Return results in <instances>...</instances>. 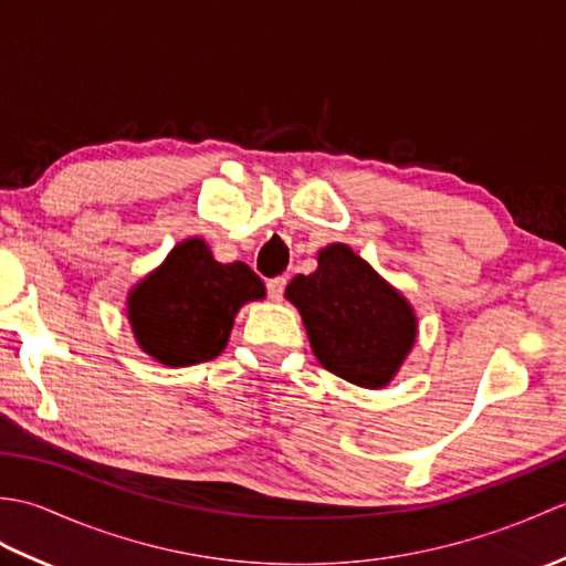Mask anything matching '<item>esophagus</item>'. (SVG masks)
Instances as JSON below:
<instances>
[{"instance_id": "34e87169", "label": "esophagus", "mask_w": 566, "mask_h": 566, "mask_svg": "<svg viewBox=\"0 0 566 566\" xmlns=\"http://www.w3.org/2000/svg\"><path fill=\"white\" fill-rule=\"evenodd\" d=\"M284 286H286L284 276H274V280H270V282H268V294H270V298H274V302H280L282 294H284Z\"/></svg>"}]
</instances>
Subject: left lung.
I'll return each mask as SVG.
<instances>
[{"mask_svg":"<svg viewBox=\"0 0 566 566\" xmlns=\"http://www.w3.org/2000/svg\"><path fill=\"white\" fill-rule=\"evenodd\" d=\"M286 298L302 314L318 363L357 387H387L413 347L411 306L343 243L323 248L318 270L294 276Z\"/></svg>","mask_w":566,"mask_h":566,"instance_id":"left-lung-1","label":"left lung"}]
</instances>
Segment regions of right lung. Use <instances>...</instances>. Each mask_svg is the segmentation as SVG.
<instances>
[{
    "label": "right lung",
    "instance_id": "add662e5",
    "mask_svg": "<svg viewBox=\"0 0 566 566\" xmlns=\"http://www.w3.org/2000/svg\"><path fill=\"white\" fill-rule=\"evenodd\" d=\"M262 296V280L245 262H216L203 240L189 238L130 292L128 321L148 355L189 367L219 355L238 308Z\"/></svg>",
    "mask_w": 566,
    "mask_h": 566
}]
</instances>
